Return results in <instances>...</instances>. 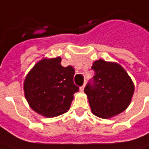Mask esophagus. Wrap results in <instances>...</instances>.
<instances>
[{"mask_svg":"<svg viewBox=\"0 0 149 149\" xmlns=\"http://www.w3.org/2000/svg\"><path fill=\"white\" fill-rule=\"evenodd\" d=\"M84 87H85V83L84 84V85H82V86L80 87V90H81V91H84Z\"/></svg>","mask_w":149,"mask_h":149,"instance_id":"obj_1","label":"esophagus"}]
</instances>
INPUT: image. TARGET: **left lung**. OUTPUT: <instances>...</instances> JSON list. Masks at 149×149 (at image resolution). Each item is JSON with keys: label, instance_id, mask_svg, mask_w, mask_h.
<instances>
[{"label": "left lung", "instance_id": "left-lung-1", "mask_svg": "<svg viewBox=\"0 0 149 149\" xmlns=\"http://www.w3.org/2000/svg\"><path fill=\"white\" fill-rule=\"evenodd\" d=\"M95 76L84 88L95 115L109 118L125 111L130 103L134 84L118 64L99 60L91 67Z\"/></svg>", "mask_w": 149, "mask_h": 149}]
</instances>
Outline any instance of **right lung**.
Segmentation results:
<instances>
[{"instance_id": "1", "label": "right lung", "mask_w": 149, "mask_h": 149, "mask_svg": "<svg viewBox=\"0 0 149 149\" xmlns=\"http://www.w3.org/2000/svg\"><path fill=\"white\" fill-rule=\"evenodd\" d=\"M61 58L42 60L28 73L24 84V95L35 112L47 118L66 113L79 88L73 83L74 68L64 67Z\"/></svg>"}]
</instances>
